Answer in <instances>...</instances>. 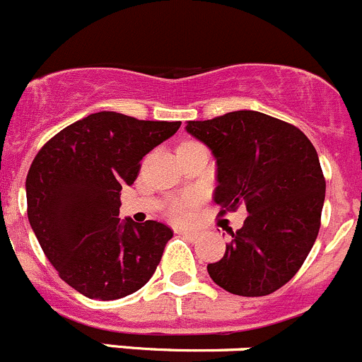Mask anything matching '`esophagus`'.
Returning a JSON list of instances; mask_svg holds the SVG:
<instances>
[{"label": "esophagus", "mask_w": 362, "mask_h": 362, "mask_svg": "<svg viewBox=\"0 0 362 362\" xmlns=\"http://www.w3.org/2000/svg\"><path fill=\"white\" fill-rule=\"evenodd\" d=\"M177 233L184 235V237H187V238H192V240H194V238H198V235H199L196 230H187V228H178Z\"/></svg>", "instance_id": "1"}]
</instances>
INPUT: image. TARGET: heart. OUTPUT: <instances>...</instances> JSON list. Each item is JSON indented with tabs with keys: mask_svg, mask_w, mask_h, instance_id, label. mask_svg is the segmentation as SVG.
Returning a JSON list of instances; mask_svg holds the SVG:
<instances>
[{
	"mask_svg": "<svg viewBox=\"0 0 362 362\" xmlns=\"http://www.w3.org/2000/svg\"><path fill=\"white\" fill-rule=\"evenodd\" d=\"M194 202H196V198H192V196L177 199V202L171 205V216H173L175 219H185V217H187V212H189V206L194 205Z\"/></svg>",
	"mask_w": 362,
	"mask_h": 362,
	"instance_id": "heart-1",
	"label": "heart"
}]
</instances>
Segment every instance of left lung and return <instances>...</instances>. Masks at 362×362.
Listing matches in <instances>:
<instances>
[{
  "label": "left lung",
  "instance_id": "8db88e82",
  "mask_svg": "<svg viewBox=\"0 0 362 362\" xmlns=\"http://www.w3.org/2000/svg\"><path fill=\"white\" fill-rule=\"evenodd\" d=\"M187 132L217 163L214 202L221 216L244 205L249 216L210 278L226 292L262 297L290 281L310 255L325 199L315 146L292 124L258 111L187 122Z\"/></svg>",
  "mask_w": 362,
  "mask_h": 362
}]
</instances>
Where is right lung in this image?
<instances>
[{
    "instance_id": "obj_1",
    "label": "right lung",
    "mask_w": 362,
    "mask_h": 362,
    "mask_svg": "<svg viewBox=\"0 0 362 362\" xmlns=\"http://www.w3.org/2000/svg\"><path fill=\"white\" fill-rule=\"evenodd\" d=\"M180 122L88 115L49 139L26 177L28 219L59 278L88 299L115 300L145 286L173 231L120 221V192L141 159Z\"/></svg>"
}]
</instances>
